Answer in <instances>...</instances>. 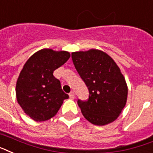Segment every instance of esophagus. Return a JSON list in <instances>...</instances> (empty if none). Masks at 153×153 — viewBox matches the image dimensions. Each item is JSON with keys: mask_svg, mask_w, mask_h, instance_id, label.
Returning a JSON list of instances; mask_svg holds the SVG:
<instances>
[{"mask_svg": "<svg viewBox=\"0 0 153 153\" xmlns=\"http://www.w3.org/2000/svg\"><path fill=\"white\" fill-rule=\"evenodd\" d=\"M69 96L70 98L71 99V100H74V98H75V95H74V91H71L70 94H69Z\"/></svg>", "mask_w": 153, "mask_h": 153, "instance_id": "obj_1", "label": "esophagus"}]
</instances>
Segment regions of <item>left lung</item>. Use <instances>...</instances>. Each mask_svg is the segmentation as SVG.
I'll use <instances>...</instances> for the list:
<instances>
[{"label":"left lung","instance_id":"1","mask_svg":"<svg viewBox=\"0 0 153 153\" xmlns=\"http://www.w3.org/2000/svg\"><path fill=\"white\" fill-rule=\"evenodd\" d=\"M71 58L89 90L87 101L78 100L83 116L99 126L115 121L128 98V86L120 69L108 54L95 49L73 52Z\"/></svg>","mask_w":153,"mask_h":153}]
</instances>
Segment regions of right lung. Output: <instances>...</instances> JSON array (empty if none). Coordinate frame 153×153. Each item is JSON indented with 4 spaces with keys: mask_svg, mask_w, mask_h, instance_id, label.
<instances>
[{
    "mask_svg": "<svg viewBox=\"0 0 153 153\" xmlns=\"http://www.w3.org/2000/svg\"><path fill=\"white\" fill-rule=\"evenodd\" d=\"M71 57L67 51L42 49L25 62L16 85L17 102L33 120L45 121L57 114L69 95L62 90L53 71Z\"/></svg>",
    "mask_w": 153,
    "mask_h": 153,
    "instance_id": "1",
    "label": "right lung"
}]
</instances>
